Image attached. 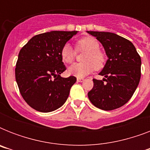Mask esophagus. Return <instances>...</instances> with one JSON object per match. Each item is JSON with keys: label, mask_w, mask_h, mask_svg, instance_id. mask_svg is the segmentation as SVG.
Segmentation results:
<instances>
[{"label": "esophagus", "mask_w": 150, "mask_h": 150, "mask_svg": "<svg viewBox=\"0 0 150 150\" xmlns=\"http://www.w3.org/2000/svg\"><path fill=\"white\" fill-rule=\"evenodd\" d=\"M84 81V79H81V78H78L77 82H82Z\"/></svg>", "instance_id": "1"}]
</instances>
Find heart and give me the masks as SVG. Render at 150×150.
Here are the masks:
<instances>
[{"label": "heart", "instance_id": "b5f03b06", "mask_svg": "<svg viewBox=\"0 0 150 150\" xmlns=\"http://www.w3.org/2000/svg\"><path fill=\"white\" fill-rule=\"evenodd\" d=\"M78 50H85L87 54L85 55L83 61L84 63H75L71 65L68 69L69 75L77 78H84L94 69L100 70L103 68L105 64L104 54L100 51V44L96 39L87 36L81 39L76 43ZM75 51L71 46L66 43L61 51V57L62 61L66 64H71L75 57Z\"/></svg>", "mask_w": 150, "mask_h": 150}]
</instances>
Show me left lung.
<instances>
[{
	"label": "left lung",
	"instance_id": "left-lung-1",
	"mask_svg": "<svg viewBox=\"0 0 150 150\" xmlns=\"http://www.w3.org/2000/svg\"><path fill=\"white\" fill-rule=\"evenodd\" d=\"M102 44L107 62L93 79V88L88 93L91 103L103 110H112L125 105L135 93L141 77V57L131 41L113 33L87 31Z\"/></svg>",
	"mask_w": 150,
	"mask_h": 150
}]
</instances>
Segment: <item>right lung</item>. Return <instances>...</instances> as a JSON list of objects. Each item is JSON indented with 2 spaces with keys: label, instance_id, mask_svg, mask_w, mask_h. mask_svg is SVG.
<instances>
[{
  "label": "right lung",
  "instance_id": "1",
  "mask_svg": "<svg viewBox=\"0 0 150 150\" xmlns=\"http://www.w3.org/2000/svg\"><path fill=\"white\" fill-rule=\"evenodd\" d=\"M78 31H51L32 37L21 49L15 68L20 93L33 109L54 111L66 102L75 76L61 77L66 70L61 49Z\"/></svg>",
  "mask_w": 150,
  "mask_h": 150
}]
</instances>
